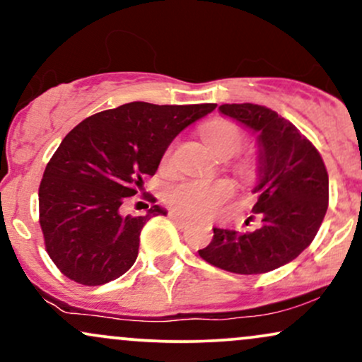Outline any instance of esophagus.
Segmentation results:
<instances>
[{"label": "esophagus", "mask_w": 362, "mask_h": 362, "mask_svg": "<svg viewBox=\"0 0 362 362\" xmlns=\"http://www.w3.org/2000/svg\"><path fill=\"white\" fill-rule=\"evenodd\" d=\"M168 218L172 219L173 223L175 224H178V226H182V228H185V226H189V219H185V218H182V216H178L177 213H170L168 214Z\"/></svg>", "instance_id": "obj_1"}]
</instances>
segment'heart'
I'll return each mask as SVG.
<instances>
[{"label": "heart", "mask_w": 362, "mask_h": 362, "mask_svg": "<svg viewBox=\"0 0 362 362\" xmlns=\"http://www.w3.org/2000/svg\"><path fill=\"white\" fill-rule=\"evenodd\" d=\"M202 138L219 158L238 155L247 141L242 127L226 119H216L206 124L202 129ZM235 170L243 178H252L255 167L250 160H240L235 163ZM231 195L233 185L226 180H182L168 187L165 201L178 214L189 218H209Z\"/></svg>", "instance_id": "obj_1"}]
</instances>
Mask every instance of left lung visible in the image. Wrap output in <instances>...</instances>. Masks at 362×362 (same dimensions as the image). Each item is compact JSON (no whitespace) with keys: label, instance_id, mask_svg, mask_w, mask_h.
Returning a JSON list of instances; mask_svg holds the SVG:
<instances>
[{"label":"left lung","instance_id":"obj_1","mask_svg":"<svg viewBox=\"0 0 362 362\" xmlns=\"http://www.w3.org/2000/svg\"><path fill=\"white\" fill-rule=\"evenodd\" d=\"M219 112L253 132L259 143L255 231L213 228L199 255L235 274H264L296 259L313 242L328 207V173L318 149L277 112L255 103H224Z\"/></svg>","mask_w":362,"mask_h":362}]
</instances>
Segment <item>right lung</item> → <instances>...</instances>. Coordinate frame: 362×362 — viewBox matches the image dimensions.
<instances>
[{"label": "right lung", "mask_w": 362, "mask_h": 362, "mask_svg": "<svg viewBox=\"0 0 362 362\" xmlns=\"http://www.w3.org/2000/svg\"><path fill=\"white\" fill-rule=\"evenodd\" d=\"M216 103H124L91 115L68 132L45 167L39 187V221L56 267L83 286L126 274L138 259L139 235L151 216H122L120 206L155 175L178 132Z\"/></svg>", "instance_id": "1"}]
</instances>
